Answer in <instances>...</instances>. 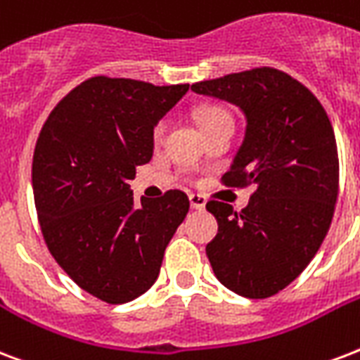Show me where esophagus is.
Instances as JSON below:
<instances>
[{
	"label": "esophagus",
	"instance_id": "obj_1",
	"mask_svg": "<svg viewBox=\"0 0 360 360\" xmlns=\"http://www.w3.org/2000/svg\"><path fill=\"white\" fill-rule=\"evenodd\" d=\"M191 205L192 210H204L205 207V198L200 194H191Z\"/></svg>",
	"mask_w": 360,
	"mask_h": 360
}]
</instances>
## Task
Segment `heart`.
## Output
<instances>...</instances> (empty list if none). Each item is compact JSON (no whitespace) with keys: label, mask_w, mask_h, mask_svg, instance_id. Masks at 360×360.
<instances>
[{"label":"heart","mask_w":360,"mask_h":360,"mask_svg":"<svg viewBox=\"0 0 360 360\" xmlns=\"http://www.w3.org/2000/svg\"><path fill=\"white\" fill-rule=\"evenodd\" d=\"M196 119H198V124L202 130H207L211 126L221 124V122H232V117L230 113L221 105H204L200 107L198 113H196ZM166 120L162 119L156 122L155 130H153V136L155 139H162V136L166 134Z\"/></svg>","instance_id":"obj_1"}]
</instances>
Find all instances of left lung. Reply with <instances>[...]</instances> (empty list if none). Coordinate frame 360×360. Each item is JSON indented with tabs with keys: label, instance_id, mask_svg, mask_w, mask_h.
I'll return each mask as SVG.
<instances>
[{
	"label": "left lung",
	"instance_id": "1",
	"mask_svg": "<svg viewBox=\"0 0 360 360\" xmlns=\"http://www.w3.org/2000/svg\"><path fill=\"white\" fill-rule=\"evenodd\" d=\"M191 89L243 111L245 137L221 181L238 188L255 185L240 213L219 200L205 205L219 223L205 247L211 268L236 295H278L309 264L333 223L340 177L333 124L302 82L274 68Z\"/></svg>",
	"mask_w": 360,
	"mask_h": 360
}]
</instances>
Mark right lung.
<instances>
[{
	"label": "right lung",
	"mask_w": 360,
	"mask_h": 360,
	"mask_svg": "<svg viewBox=\"0 0 360 360\" xmlns=\"http://www.w3.org/2000/svg\"><path fill=\"white\" fill-rule=\"evenodd\" d=\"M186 90L92 77L58 101L37 137L32 183L46 247L82 290L107 304L150 289L191 207L177 188L137 205L128 185L136 166L153 158L156 122Z\"/></svg>",
	"instance_id": "1"
}]
</instances>
